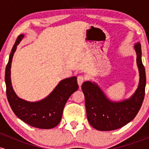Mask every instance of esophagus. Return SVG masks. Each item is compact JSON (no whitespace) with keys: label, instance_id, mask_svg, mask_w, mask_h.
<instances>
[{"label":"esophagus","instance_id":"obj_1","mask_svg":"<svg viewBox=\"0 0 149 149\" xmlns=\"http://www.w3.org/2000/svg\"><path fill=\"white\" fill-rule=\"evenodd\" d=\"M77 80H78V84L79 86H80V85H82V83H83V81L85 80V78L84 76H78V79H77Z\"/></svg>","mask_w":149,"mask_h":149}]
</instances>
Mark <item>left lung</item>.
Segmentation results:
<instances>
[{"label":"left lung","instance_id":"left-lung-1","mask_svg":"<svg viewBox=\"0 0 149 149\" xmlns=\"http://www.w3.org/2000/svg\"><path fill=\"white\" fill-rule=\"evenodd\" d=\"M134 48L139 82L137 89L129 99L113 102L106 96L95 82L85 81L82 85L88 122L97 130L111 131L123 127L134 118L141 107L145 95L146 73L141 61L140 42L135 43Z\"/></svg>","mask_w":149,"mask_h":149}]
</instances>
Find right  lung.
<instances>
[{
  "label": "right lung",
  "instance_id": "right-lung-1",
  "mask_svg": "<svg viewBox=\"0 0 149 149\" xmlns=\"http://www.w3.org/2000/svg\"><path fill=\"white\" fill-rule=\"evenodd\" d=\"M24 37L21 34L17 38L6 66L5 80L7 98L12 110L19 119L32 127L51 129L57 125L62 117L63 109L67 100L78 89L76 76L61 80L50 94L38 102H29L19 98L14 91L10 78L13 57L17 47Z\"/></svg>",
  "mask_w": 149,
  "mask_h": 149
}]
</instances>
